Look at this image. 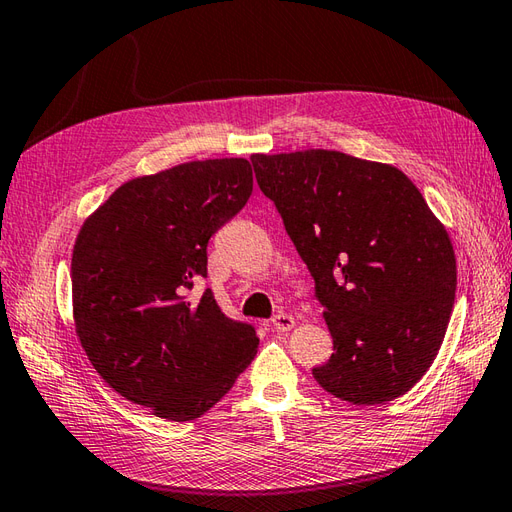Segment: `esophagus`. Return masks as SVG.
<instances>
[{"instance_id":"esophagus-1","label":"esophagus","mask_w":512,"mask_h":512,"mask_svg":"<svg viewBox=\"0 0 512 512\" xmlns=\"http://www.w3.org/2000/svg\"><path fill=\"white\" fill-rule=\"evenodd\" d=\"M294 325L296 323L290 314H277L275 318H272V327H275L277 331H290Z\"/></svg>"}]
</instances>
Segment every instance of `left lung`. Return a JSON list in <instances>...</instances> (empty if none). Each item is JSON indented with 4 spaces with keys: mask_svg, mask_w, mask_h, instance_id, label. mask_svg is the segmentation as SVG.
Listing matches in <instances>:
<instances>
[{
    "mask_svg": "<svg viewBox=\"0 0 512 512\" xmlns=\"http://www.w3.org/2000/svg\"><path fill=\"white\" fill-rule=\"evenodd\" d=\"M251 161L312 272L334 338L314 379L358 406L401 397L432 366L454 307L456 255L445 227L395 165L338 150Z\"/></svg>",
    "mask_w": 512,
    "mask_h": 512,
    "instance_id": "8db88e82",
    "label": "left lung"
}]
</instances>
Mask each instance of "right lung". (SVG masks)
<instances>
[{
	"mask_svg": "<svg viewBox=\"0 0 512 512\" xmlns=\"http://www.w3.org/2000/svg\"><path fill=\"white\" fill-rule=\"evenodd\" d=\"M253 192L246 159L174 165L117 187L82 224L71 255L78 340L115 392L168 421H194L253 362V325L220 312L207 244Z\"/></svg>",
	"mask_w": 512,
	"mask_h": 512,
	"instance_id": "right-lung-1",
	"label": "right lung"
}]
</instances>
